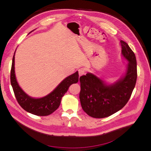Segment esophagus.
<instances>
[{"label": "esophagus", "mask_w": 151, "mask_h": 151, "mask_svg": "<svg viewBox=\"0 0 151 151\" xmlns=\"http://www.w3.org/2000/svg\"><path fill=\"white\" fill-rule=\"evenodd\" d=\"M78 72H79V76H81L85 74L86 69H85V68H79V69L78 70Z\"/></svg>", "instance_id": "34e87169"}]
</instances>
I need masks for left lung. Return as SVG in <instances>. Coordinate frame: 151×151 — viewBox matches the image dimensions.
I'll use <instances>...</instances> for the list:
<instances>
[{
	"mask_svg": "<svg viewBox=\"0 0 151 151\" xmlns=\"http://www.w3.org/2000/svg\"><path fill=\"white\" fill-rule=\"evenodd\" d=\"M122 54L128 61L125 74L111 84L91 73L80 79L79 99L83 110L91 117L103 118L118 111L129 101L136 84L135 55L126 42L120 41Z\"/></svg>",
	"mask_w": 151,
	"mask_h": 151,
	"instance_id": "left-lung-1",
	"label": "left lung"
}]
</instances>
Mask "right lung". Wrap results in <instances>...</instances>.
I'll list each match as a JSON object with an SVG mask.
<instances>
[{"instance_id":"right-lung-1","label":"right lung","mask_w":151,"mask_h":151,"mask_svg":"<svg viewBox=\"0 0 151 151\" xmlns=\"http://www.w3.org/2000/svg\"><path fill=\"white\" fill-rule=\"evenodd\" d=\"M14 55L15 53L11 70V83L18 103L25 111L35 115L47 116L52 114L60 106L62 98L67 93L69 86L79 81L78 72L66 77L48 95L43 98H33L25 93L17 83L14 70Z\"/></svg>"}]
</instances>
